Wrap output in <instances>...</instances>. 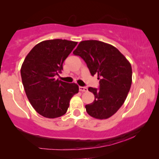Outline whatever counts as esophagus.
Returning a JSON list of instances; mask_svg holds the SVG:
<instances>
[{
    "label": "esophagus",
    "mask_w": 159,
    "mask_h": 159,
    "mask_svg": "<svg viewBox=\"0 0 159 159\" xmlns=\"http://www.w3.org/2000/svg\"><path fill=\"white\" fill-rule=\"evenodd\" d=\"M79 90L80 92H87L88 88L86 87H82V86H80V87H79Z\"/></svg>",
    "instance_id": "esophagus-1"
}]
</instances>
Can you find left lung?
<instances>
[{
  "mask_svg": "<svg viewBox=\"0 0 159 159\" xmlns=\"http://www.w3.org/2000/svg\"><path fill=\"white\" fill-rule=\"evenodd\" d=\"M73 53L85 61L92 76L97 74L100 80L99 89L88 88L95 99L85 105L86 111L98 119L111 117L124 103L130 89V63L117 48L96 40L80 42Z\"/></svg>",
  "mask_w": 159,
  "mask_h": 159,
  "instance_id": "obj_1",
  "label": "left lung"
}]
</instances>
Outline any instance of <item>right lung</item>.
<instances>
[{"mask_svg":"<svg viewBox=\"0 0 159 159\" xmlns=\"http://www.w3.org/2000/svg\"><path fill=\"white\" fill-rule=\"evenodd\" d=\"M76 45L77 42L62 39L42 41L32 48L21 65L26 95L34 109L43 116L55 118L65 114L70 99L79 93L76 83L55 79Z\"/></svg>","mask_w":159,"mask_h":159,"instance_id":"add662e5","label":"right lung"}]
</instances>
